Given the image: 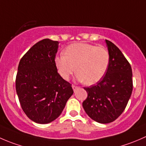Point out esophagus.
Here are the masks:
<instances>
[{
	"label": "esophagus",
	"mask_w": 146,
	"mask_h": 146,
	"mask_svg": "<svg viewBox=\"0 0 146 146\" xmlns=\"http://www.w3.org/2000/svg\"><path fill=\"white\" fill-rule=\"evenodd\" d=\"M72 88H73V91H74V92H76V90H77V89H78V86H76V85H72Z\"/></svg>",
	"instance_id": "1"
}]
</instances>
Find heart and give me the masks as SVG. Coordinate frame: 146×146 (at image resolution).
<instances>
[{
	"label": "heart",
	"instance_id": "heart-1",
	"mask_svg": "<svg viewBox=\"0 0 146 146\" xmlns=\"http://www.w3.org/2000/svg\"><path fill=\"white\" fill-rule=\"evenodd\" d=\"M110 62V55L107 48L86 43L68 45L64 54L54 58L56 68L64 80H68L76 70L78 80L88 85L97 83L104 77Z\"/></svg>",
	"mask_w": 146,
	"mask_h": 146
}]
</instances>
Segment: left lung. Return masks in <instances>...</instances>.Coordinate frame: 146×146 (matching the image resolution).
I'll return each mask as SVG.
<instances>
[{
  "instance_id": "obj_1",
  "label": "left lung",
  "mask_w": 146,
  "mask_h": 146,
  "mask_svg": "<svg viewBox=\"0 0 146 146\" xmlns=\"http://www.w3.org/2000/svg\"><path fill=\"white\" fill-rule=\"evenodd\" d=\"M110 62L105 76L95 85L85 87L88 98L82 102L86 114L95 121L108 123L122 114L133 90L132 69L121 51L105 40Z\"/></svg>"
}]
</instances>
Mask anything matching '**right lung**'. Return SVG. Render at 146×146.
Wrapping results in <instances>:
<instances>
[{"label":"right lung","mask_w":146,"mask_h":146,"mask_svg":"<svg viewBox=\"0 0 146 146\" xmlns=\"http://www.w3.org/2000/svg\"><path fill=\"white\" fill-rule=\"evenodd\" d=\"M58 42L39 41L20 59L15 88L23 111L38 123L58 118L73 95L71 84L58 74L54 58Z\"/></svg>","instance_id":"obj_1"}]
</instances>
